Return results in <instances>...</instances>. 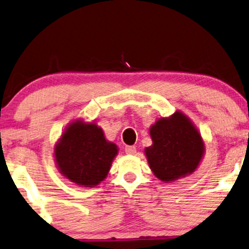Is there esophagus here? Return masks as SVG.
<instances>
[{
	"label": "esophagus",
	"instance_id": "obj_1",
	"mask_svg": "<svg viewBox=\"0 0 249 249\" xmlns=\"http://www.w3.org/2000/svg\"><path fill=\"white\" fill-rule=\"evenodd\" d=\"M124 151L127 155H134L135 152H136V146L134 145H127L124 148Z\"/></svg>",
	"mask_w": 249,
	"mask_h": 249
}]
</instances>
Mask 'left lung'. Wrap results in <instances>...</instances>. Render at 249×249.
Listing matches in <instances>:
<instances>
[{"mask_svg": "<svg viewBox=\"0 0 249 249\" xmlns=\"http://www.w3.org/2000/svg\"><path fill=\"white\" fill-rule=\"evenodd\" d=\"M152 145L144 150L153 174L168 182L192 174L204 153V143L192 121L181 112L159 119L150 128Z\"/></svg>", "mask_w": 249, "mask_h": 249, "instance_id": "obj_1", "label": "left lung"}]
</instances>
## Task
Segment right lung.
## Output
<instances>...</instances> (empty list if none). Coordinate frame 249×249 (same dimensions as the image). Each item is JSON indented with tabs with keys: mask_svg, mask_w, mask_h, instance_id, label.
Here are the masks:
<instances>
[{
	"mask_svg": "<svg viewBox=\"0 0 249 249\" xmlns=\"http://www.w3.org/2000/svg\"><path fill=\"white\" fill-rule=\"evenodd\" d=\"M54 155L57 167L67 179L78 186L94 187L108 174L118 146L105 139L96 124L77 120L64 130Z\"/></svg>",
	"mask_w": 249,
	"mask_h": 249,
	"instance_id": "add662e5",
	"label": "right lung"
}]
</instances>
